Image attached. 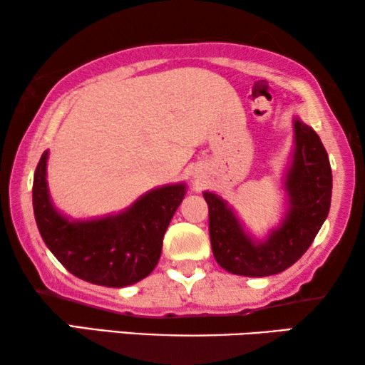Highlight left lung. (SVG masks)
Segmentation results:
<instances>
[{
    "instance_id": "left-lung-1",
    "label": "left lung",
    "mask_w": 365,
    "mask_h": 365,
    "mask_svg": "<svg viewBox=\"0 0 365 365\" xmlns=\"http://www.w3.org/2000/svg\"><path fill=\"white\" fill-rule=\"evenodd\" d=\"M296 153L287 174L286 221L266 242L246 236L231 207L212 192H204L209 207V236L216 261L227 272L264 277L291 267L307 251L326 221L332 196V171L326 148L311 126L296 119Z\"/></svg>"
}]
</instances>
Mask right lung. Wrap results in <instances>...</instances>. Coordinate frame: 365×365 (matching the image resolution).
<instances>
[{
    "label": "right lung",
    "mask_w": 365,
    "mask_h": 365,
    "mask_svg": "<svg viewBox=\"0 0 365 365\" xmlns=\"http://www.w3.org/2000/svg\"><path fill=\"white\" fill-rule=\"evenodd\" d=\"M48 151L33 179V209L43 241L73 276L106 287L141 281L156 267L164 232L186 194L184 184L144 194L118 216L69 222L54 211L46 186Z\"/></svg>",
    "instance_id": "1"
}]
</instances>
